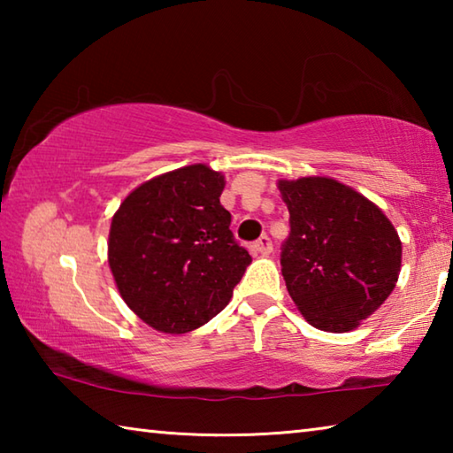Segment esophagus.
<instances>
[{
  "label": "esophagus",
  "instance_id": "34e87169",
  "mask_svg": "<svg viewBox=\"0 0 453 453\" xmlns=\"http://www.w3.org/2000/svg\"><path fill=\"white\" fill-rule=\"evenodd\" d=\"M251 250H254L256 254L267 256V254H272V250H273V243H272L270 237H267V235H262V237H259L257 242H254V245H251Z\"/></svg>",
  "mask_w": 453,
  "mask_h": 453
}]
</instances>
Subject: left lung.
Segmentation results:
<instances>
[{
    "label": "left lung",
    "mask_w": 453,
    "mask_h": 453,
    "mask_svg": "<svg viewBox=\"0 0 453 453\" xmlns=\"http://www.w3.org/2000/svg\"><path fill=\"white\" fill-rule=\"evenodd\" d=\"M278 188L289 210L280 262L291 300L313 327L349 332L394 291L400 237L378 205L332 178Z\"/></svg>",
    "instance_id": "left-lung-1"
}]
</instances>
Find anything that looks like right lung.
I'll return each instance as SVG.
<instances>
[{
  "label": "right lung",
  "mask_w": 453,
  "mask_h": 453,
  "mask_svg": "<svg viewBox=\"0 0 453 453\" xmlns=\"http://www.w3.org/2000/svg\"><path fill=\"white\" fill-rule=\"evenodd\" d=\"M224 175L196 164L129 194L111 219L107 259L124 302L164 334L208 324L232 300L248 250L219 203Z\"/></svg>",
  "instance_id": "obj_1"
}]
</instances>
